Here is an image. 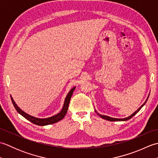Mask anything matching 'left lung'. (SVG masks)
Instances as JSON below:
<instances>
[{
    "label": "left lung",
    "instance_id": "8db88e82",
    "mask_svg": "<svg viewBox=\"0 0 158 158\" xmlns=\"http://www.w3.org/2000/svg\"><path fill=\"white\" fill-rule=\"evenodd\" d=\"M149 96H147V100H145V102H144L143 105L140 106L139 108L137 109L136 111L135 112V113H133L132 115H130V116H128V117H125V118H121V119H119V118H113V117H109V116H106V115H101V114H100V113H98V112L96 111V109H94L95 110V111H96V113H97V115H98V116H100V117H101V118H102V119H106V120H108V121H110V122H125V121H127V120H129V119H130L131 118H132V117H133L134 116H135L136 114L138 113L139 110L141 109V108L142 107L145 105V103L147 102V100H148V98H149Z\"/></svg>",
    "mask_w": 158,
    "mask_h": 158
}]
</instances>
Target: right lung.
<instances>
[{
	"label": "right lung",
	"mask_w": 158,
	"mask_h": 158,
	"mask_svg": "<svg viewBox=\"0 0 158 158\" xmlns=\"http://www.w3.org/2000/svg\"><path fill=\"white\" fill-rule=\"evenodd\" d=\"M75 88L76 87H74V88H73L71 89H70L69 92V93L67 94L61 110H60L58 113L56 114V115L49 117H47V118H38V117H35L34 116L29 115V114L26 113V112L23 111V110H22L18 105H17V104L14 101V100H13L11 96V98L15 109H16L17 111L20 114V115H22L23 117H25L26 119H28L31 122L33 123L34 124H36V125L47 126V125H50V124H53L58 122L65 117L66 114L67 113V110H68V109H69V105L70 98H71V96L73 95V92L74 90H75Z\"/></svg>",
	"instance_id": "add662e5"
}]
</instances>
